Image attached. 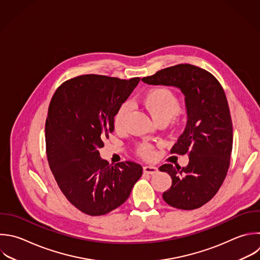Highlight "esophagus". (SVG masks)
<instances>
[{
	"label": "esophagus",
	"instance_id": "esophagus-1",
	"mask_svg": "<svg viewBox=\"0 0 260 260\" xmlns=\"http://www.w3.org/2000/svg\"><path fill=\"white\" fill-rule=\"evenodd\" d=\"M143 172H144L145 174H150V175H152V174L157 173L158 170H157V168H155V167H153V166H145V167H143Z\"/></svg>",
	"mask_w": 260,
	"mask_h": 260
}]
</instances>
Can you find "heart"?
I'll use <instances>...</instances> for the list:
<instances>
[{
  "mask_svg": "<svg viewBox=\"0 0 260 260\" xmlns=\"http://www.w3.org/2000/svg\"><path fill=\"white\" fill-rule=\"evenodd\" d=\"M142 105L157 124H167L177 116L181 109L179 99L170 88L167 87H155L148 90L142 99ZM129 111L130 105L124 104L116 112L114 117V126L117 130L125 128ZM137 153L145 159H150L153 156V146L149 143L143 142L138 145Z\"/></svg>",
  "mask_w": 260,
  "mask_h": 260,
  "instance_id": "1",
  "label": "heart"
}]
</instances>
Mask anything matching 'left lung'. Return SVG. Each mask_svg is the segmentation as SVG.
I'll use <instances>...</instances> for the list:
<instances>
[{
  "instance_id": "8db88e82",
  "label": "left lung",
  "mask_w": 260,
  "mask_h": 260,
  "mask_svg": "<svg viewBox=\"0 0 260 260\" xmlns=\"http://www.w3.org/2000/svg\"><path fill=\"white\" fill-rule=\"evenodd\" d=\"M142 81L175 86L185 95L188 120L171 153L188 154L189 162L159 167L172 178L162 198L175 208H199L216 194L230 167L233 125L224 91L211 73L190 64L159 70Z\"/></svg>"
}]
</instances>
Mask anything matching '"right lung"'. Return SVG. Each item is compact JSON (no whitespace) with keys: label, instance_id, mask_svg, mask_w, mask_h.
<instances>
[{"label":"right lung","instance_id":"add662e5","mask_svg":"<svg viewBox=\"0 0 260 260\" xmlns=\"http://www.w3.org/2000/svg\"><path fill=\"white\" fill-rule=\"evenodd\" d=\"M140 81L87 74L62 83L46 121L47 156L63 194L80 211L103 215L129 197L142 175L131 160L110 165L100 156L114 117Z\"/></svg>","mask_w":260,"mask_h":260}]
</instances>
